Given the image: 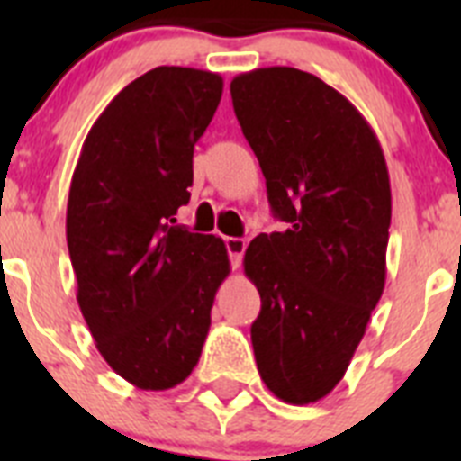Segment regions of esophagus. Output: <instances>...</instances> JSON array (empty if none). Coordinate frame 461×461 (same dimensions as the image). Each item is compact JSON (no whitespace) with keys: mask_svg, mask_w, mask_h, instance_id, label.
<instances>
[{"mask_svg":"<svg viewBox=\"0 0 461 461\" xmlns=\"http://www.w3.org/2000/svg\"><path fill=\"white\" fill-rule=\"evenodd\" d=\"M223 242H226V249H228V256H230V263H233V267H240L244 249H247V242H244L242 238H226Z\"/></svg>","mask_w":461,"mask_h":461,"instance_id":"esophagus-1","label":"esophagus"}]
</instances>
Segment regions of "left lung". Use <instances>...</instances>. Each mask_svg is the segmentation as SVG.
<instances>
[{
	"mask_svg": "<svg viewBox=\"0 0 461 461\" xmlns=\"http://www.w3.org/2000/svg\"><path fill=\"white\" fill-rule=\"evenodd\" d=\"M230 96L286 223L244 254L260 295L256 365L281 402L313 404L344 378L383 295L388 166L360 110L312 73L254 68L235 76Z\"/></svg>",
	"mask_w": 461,
	"mask_h": 461,
	"instance_id": "left-lung-1",
	"label": "left lung"
}]
</instances>
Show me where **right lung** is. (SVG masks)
Segmentation results:
<instances>
[{
	"label": "right lung",
	"instance_id": "right-lung-1",
	"mask_svg": "<svg viewBox=\"0 0 461 461\" xmlns=\"http://www.w3.org/2000/svg\"><path fill=\"white\" fill-rule=\"evenodd\" d=\"M221 92L219 73L152 68L105 105L73 170L76 297L104 360L140 390H170L194 372L230 272L221 238L173 226Z\"/></svg>",
	"mask_w": 461,
	"mask_h": 461
}]
</instances>
